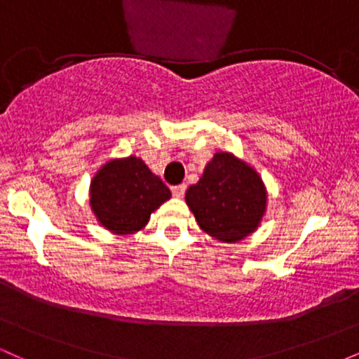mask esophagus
Segmentation results:
<instances>
[{"instance_id":"34e87169","label":"esophagus","mask_w":359,"mask_h":359,"mask_svg":"<svg viewBox=\"0 0 359 359\" xmlns=\"http://www.w3.org/2000/svg\"><path fill=\"white\" fill-rule=\"evenodd\" d=\"M185 189H187V185L185 184L175 185V187H172V194H174V197H177V199H182L184 194H185Z\"/></svg>"}]
</instances>
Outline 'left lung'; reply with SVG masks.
<instances>
[{
    "mask_svg": "<svg viewBox=\"0 0 359 359\" xmlns=\"http://www.w3.org/2000/svg\"><path fill=\"white\" fill-rule=\"evenodd\" d=\"M185 203L204 233L222 243H240L262 224L269 192L248 162L231 151H216L199 182L187 189Z\"/></svg>",
    "mask_w": 359,
    "mask_h": 359,
    "instance_id": "1",
    "label": "left lung"
}]
</instances>
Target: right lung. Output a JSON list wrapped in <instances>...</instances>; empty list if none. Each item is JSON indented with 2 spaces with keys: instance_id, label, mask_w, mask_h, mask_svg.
I'll use <instances>...</instances> for the list:
<instances>
[{
  "instance_id": "obj_1",
  "label": "right lung",
  "mask_w": 359,
  "mask_h": 359,
  "mask_svg": "<svg viewBox=\"0 0 359 359\" xmlns=\"http://www.w3.org/2000/svg\"><path fill=\"white\" fill-rule=\"evenodd\" d=\"M170 191L137 155L111 158L90 179L89 205L109 233L125 236L143 229Z\"/></svg>"
}]
</instances>
